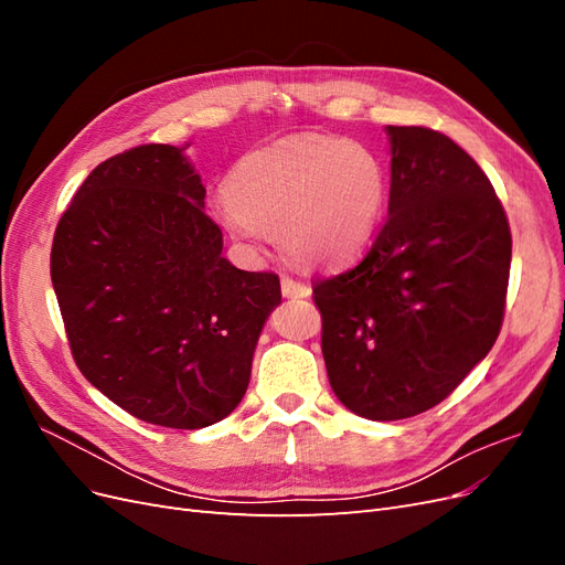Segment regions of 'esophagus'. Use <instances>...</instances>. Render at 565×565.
<instances>
[{"instance_id":"1","label":"esophagus","mask_w":565,"mask_h":565,"mask_svg":"<svg viewBox=\"0 0 565 565\" xmlns=\"http://www.w3.org/2000/svg\"><path fill=\"white\" fill-rule=\"evenodd\" d=\"M280 285H282V295H285L287 299H303V297L311 295L309 285H303V282L295 280V278H287V276H285V278L280 280Z\"/></svg>"}]
</instances>
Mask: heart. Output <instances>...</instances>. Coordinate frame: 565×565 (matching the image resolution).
<instances>
[{
  "label": "heart",
  "mask_w": 565,
  "mask_h": 565,
  "mask_svg": "<svg viewBox=\"0 0 565 565\" xmlns=\"http://www.w3.org/2000/svg\"><path fill=\"white\" fill-rule=\"evenodd\" d=\"M388 198L382 160L330 134L287 136L247 152L212 212L233 241L259 252L270 233L289 259L337 268L355 259L377 231Z\"/></svg>",
  "instance_id": "obj_1"
}]
</instances>
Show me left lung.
<instances>
[{
  "mask_svg": "<svg viewBox=\"0 0 565 565\" xmlns=\"http://www.w3.org/2000/svg\"><path fill=\"white\" fill-rule=\"evenodd\" d=\"M388 216L363 259L313 280L337 398L374 422L446 401L504 320L511 228L483 169L446 134L388 127Z\"/></svg>",
  "mask_w": 565,
  "mask_h": 565,
  "instance_id": "8db88e82",
  "label": "left lung"
}]
</instances>
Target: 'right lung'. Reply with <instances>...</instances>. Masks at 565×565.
<instances>
[{"instance_id": "1", "label": "right lung", "mask_w": 565, "mask_h": 565, "mask_svg": "<svg viewBox=\"0 0 565 565\" xmlns=\"http://www.w3.org/2000/svg\"><path fill=\"white\" fill-rule=\"evenodd\" d=\"M204 185L174 146L100 162L51 245L67 344L79 372L136 419L202 429L243 401L280 278L221 256Z\"/></svg>"}]
</instances>
